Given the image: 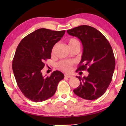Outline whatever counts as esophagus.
Returning <instances> with one entry per match:
<instances>
[{
  "mask_svg": "<svg viewBox=\"0 0 126 126\" xmlns=\"http://www.w3.org/2000/svg\"><path fill=\"white\" fill-rule=\"evenodd\" d=\"M64 77H67V78H72V77H72V76H69V75H68V74H65Z\"/></svg>",
  "mask_w": 126,
  "mask_h": 126,
  "instance_id": "1",
  "label": "esophagus"
}]
</instances>
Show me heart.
<instances>
[{
	"label": "heart",
	"mask_w": 126,
	"mask_h": 126,
	"mask_svg": "<svg viewBox=\"0 0 126 126\" xmlns=\"http://www.w3.org/2000/svg\"><path fill=\"white\" fill-rule=\"evenodd\" d=\"M68 45L69 47L74 45H80V43L79 40L75 39V38H71L68 41ZM55 47L53 49V52L54 50ZM59 67L65 72H70L72 70L73 63L72 62L68 61H63L59 62L58 64Z\"/></svg>",
	"instance_id": "1"
}]
</instances>
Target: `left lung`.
I'll return each mask as SVG.
<instances>
[{"mask_svg":"<svg viewBox=\"0 0 126 126\" xmlns=\"http://www.w3.org/2000/svg\"><path fill=\"white\" fill-rule=\"evenodd\" d=\"M82 42L83 53L77 71L87 69V77L76 76L80 84L73 92L87 100H94L105 93L112 80L115 68L112 48L106 37L94 28L83 25L67 30Z\"/></svg>","mask_w":126,"mask_h":126,"instance_id":"left-lung-1","label":"left lung"}]
</instances>
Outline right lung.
I'll return each mask as SVG.
<instances>
[{
    "label": "right lung",
    "mask_w": 126,
    "mask_h": 126,
    "mask_svg": "<svg viewBox=\"0 0 126 126\" xmlns=\"http://www.w3.org/2000/svg\"><path fill=\"white\" fill-rule=\"evenodd\" d=\"M65 32L38 29L25 37L17 47L13 71L19 88L32 101L40 102L52 97L58 83L64 77L58 71L53 72L50 77L43 76L41 71L44 61L51 58L53 46Z\"/></svg>",
    "instance_id": "add662e5"
}]
</instances>
